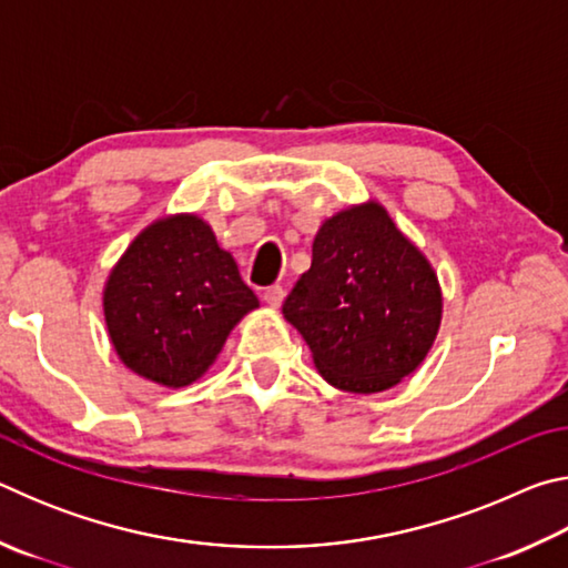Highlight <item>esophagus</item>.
<instances>
[{
  "mask_svg": "<svg viewBox=\"0 0 568 568\" xmlns=\"http://www.w3.org/2000/svg\"><path fill=\"white\" fill-rule=\"evenodd\" d=\"M283 297H285V291L281 285H271V287H265V293H263V301L271 305V307H281V303H283Z\"/></svg>",
  "mask_w": 568,
  "mask_h": 568,
  "instance_id": "esophagus-1",
  "label": "esophagus"
}]
</instances>
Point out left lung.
Listing matches in <instances>:
<instances>
[{
  "mask_svg": "<svg viewBox=\"0 0 568 568\" xmlns=\"http://www.w3.org/2000/svg\"><path fill=\"white\" fill-rule=\"evenodd\" d=\"M444 297L426 255L376 200L341 210L313 240L311 271L283 303L331 386L381 393L434 345Z\"/></svg>",
  "mask_w": 568,
  "mask_h": 568,
  "instance_id": "8db88e82",
  "label": "left lung"
}]
</instances>
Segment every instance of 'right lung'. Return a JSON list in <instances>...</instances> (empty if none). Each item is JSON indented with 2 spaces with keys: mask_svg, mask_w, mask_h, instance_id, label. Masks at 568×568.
Returning a JSON list of instances; mask_svg holds the SVG:
<instances>
[{
  "mask_svg": "<svg viewBox=\"0 0 568 568\" xmlns=\"http://www.w3.org/2000/svg\"><path fill=\"white\" fill-rule=\"evenodd\" d=\"M104 323L120 361L168 388L197 381L257 297L197 215L155 220L112 267Z\"/></svg>",
  "mask_w": 568,
  "mask_h": 568,
  "instance_id": "1",
  "label": "right lung"
}]
</instances>
